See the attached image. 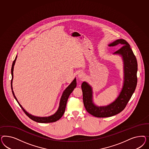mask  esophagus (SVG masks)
Segmentation results:
<instances>
[{
	"label": "esophagus",
	"mask_w": 149,
	"mask_h": 149,
	"mask_svg": "<svg viewBox=\"0 0 149 149\" xmlns=\"http://www.w3.org/2000/svg\"><path fill=\"white\" fill-rule=\"evenodd\" d=\"M78 77L79 78V79H84L85 77V74L84 73V72H80L79 74H78Z\"/></svg>",
	"instance_id": "esophagus-1"
}]
</instances>
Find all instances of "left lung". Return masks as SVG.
<instances>
[{
	"label": "left lung",
	"mask_w": 149,
	"mask_h": 149,
	"mask_svg": "<svg viewBox=\"0 0 149 149\" xmlns=\"http://www.w3.org/2000/svg\"><path fill=\"white\" fill-rule=\"evenodd\" d=\"M117 45L122 46L113 54H119L122 57L124 81L122 90L116 100L107 106H96L93 102V91L91 86L86 82H83L81 85L84 106L87 111L95 117H110L121 112L126 107L136 86L138 64L135 55L130 44L124 39H117L109 46Z\"/></svg>",
	"instance_id": "left-lung-1"
}]
</instances>
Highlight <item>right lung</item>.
<instances>
[{
	"instance_id": "obj_1",
	"label": "right lung",
	"mask_w": 149,
	"mask_h": 149,
	"mask_svg": "<svg viewBox=\"0 0 149 149\" xmlns=\"http://www.w3.org/2000/svg\"><path fill=\"white\" fill-rule=\"evenodd\" d=\"M16 58H17V56L15 59V60H14V62L13 63V65H12V68H11L12 79H11V86L12 92H13L14 98L17 102V103L19 104V105L20 106V107L22 109L24 113L26 114L27 116H28L31 120L36 121V122H39V123H50V122H54L58 121L62 117V116L63 115V114H64V113L65 112V109L67 100H68L69 95L72 92V91L74 90V89L77 87L76 78H75L74 79V80L72 82V83L67 87V88L64 91L61 97V100H60L58 109L57 111L56 112V113H54V115L50 116L49 117H37V116H34L33 115H31L30 113H27V111L24 109V108L22 107V105L19 103L15 95V94H14L13 89V84H13V77H14V76H13V72H14V65H15V63L16 62Z\"/></svg>"
}]
</instances>
